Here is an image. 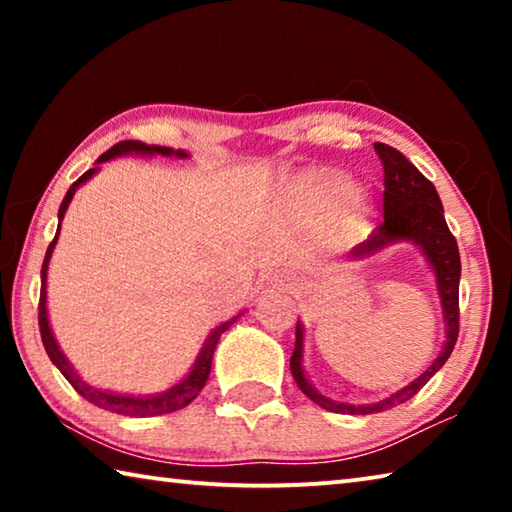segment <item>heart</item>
<instances>
[{
	"instance_id": "1",
	"label": "heart",
	"mask_w": 512,
	"mask_h": 512,
	"mask_svg": "<svg viewBox=\"0 0 512 512\" xmlns=\"http://www.w3.org/2000/svg\"><path fill=\"white\" fill-rule=\"evenodd\" d=\"M300 192L309 201L325 207H345L350 216L359 219L366 212V205H363L361 198L354 194L352 185L343 178L325 176V173H314V176H307L302 180Z\"/></svg>"
}]
</instances>
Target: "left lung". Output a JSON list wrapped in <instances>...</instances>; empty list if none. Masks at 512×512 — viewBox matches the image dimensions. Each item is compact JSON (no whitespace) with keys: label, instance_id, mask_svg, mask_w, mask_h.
Returning a JSON list of instances; mask_svg holds the SVG:
<instances>
[{"label":"left lung","instance_id":"1","mask_svg":"<svg viewBox=\"0 0 512 512\" xmlns=\"http://www.w3.org/2000/svg\"><path fill=\"white\" fill-rule=\"evenodd\" d=\"M375 151L379 155L381 164H384V223L372 232V235L352 250L350 257L363 259L379 253L381 248L395 244V241H413L415 246L422 248L424 257L431 264L433 273H436V284L440 293V305H443L445 327H447V341L443 352L438 359L422 372L418 379H413L409 386L400 388L386 400L377 404L354 406L334 402L329 397L320 395L314 386L309 384L302 370V325H296V348L291 354V375L302 393H305L311 402L323 406L325 411L334 413H350V415H368L379 413L386 409H393L397 404H404L406 400L420 391L427 381L436 375V372L445 366V361L452 354L456 339H458V282H461V255H458V246L452 232L447 228L445 210L440 203L436 187H433L427 178L422 176L415 164H411L404 155L388 144H375Z\"/></svg>","mask_w":512,"mask_h":512}]
</instances>
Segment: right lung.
I'll use <instances>...</instances> for the list:
<instances>
[{"label": "right lung", "instance_id": "obj_1", "mask_svg": "<svg viewBox=\"0 0 512 512\" xmlns=\"http://www.w3.org/2000/svg\"><path fill=\"white\" fill-rule=\"evenodd\" d=\"M128 153H140V155H178V158H187L185 151H173L169 146H155V144H142V142H135V140H124L112 146L106 153L101 155L97 160V164L101 162H108L112 158H117V155H128ZM94 171H99V167H94L90 171H85L83 176L76 180V183L67 189V194L63 198V203H60V210H58V230H56V237L51 241L49 248H47V255H45V262H42V273H40V305H38V325H40V336H42V345H45V350L49 354V359L54 366L63 372V377L69 381V384L74 386V391L83 395L85 400L90 404L99 406V409H106L112 413H119V415H131V418H151V415H164V413H173L178 409H185V406L194 400V397L201 393V388L205 386L207 377H210V370H212V357H214V350H216V343H219L221 334L228 329L235 320L241 316H235L230 320H225L223 325H219L214 329V332L207 336L205 345L198 352L194 368L189 370V375L178 381L176 386H171L169 391L158 393V395H146V397H133V395H119V393H108V391H101V388H94L88 386L85 381L79 377V372L72 368V363L65 359V354L60 352L58 343L54 339V334H51V327H49V320H47V268H49V259L51 253H54V246H56V239H58V232H60V221H63V216L67 212L69 203H72V198L76 194V189H79L85 180H90L94 176Z\"/></svg>", "mask_w": 512, "mask_h": 512}]
</instances>
